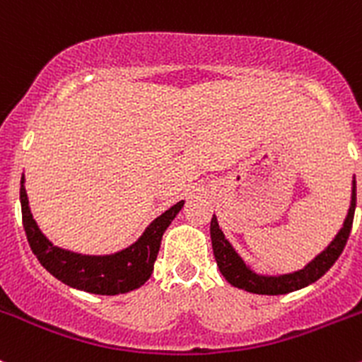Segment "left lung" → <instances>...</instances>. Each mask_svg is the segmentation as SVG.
I'll return each mask as SVG.
<instances>
[{
	"mask_svg": "<svg viewBox=\"0 0 362 362\" xmlns=\"http://www.w3.org/2000/svg\"><path fill=\"white\" fill-rule=\"evenodd\" d=\"M354 211H356V180H354L352 187V202H350L349 214H346L345 222H343V228L339 229V233L334 236L333 242L327 245V249L320 252L312 262H308V264L303 269H299V272L287 273V275L279 276H264L252 272L249 266L243 262V259L236 254V250L233 249L231 243L226 240L224 233L218 228L217 217L214 215L210 224V236L215 261H217V266L218 269H221L222 275H224V279L228 280L231 286L247 291V293L268 296L293 293V291L303 289V287L317 282V280L334 264V261H337L339 254L345 249L346 240H349L350 229H352L354 222Z\"/></svg>",
	"mask_w": 362,
	"mask_h": 362,
	"instance_id": "obj_1",
	"label": "left lung"
}]
</instances>
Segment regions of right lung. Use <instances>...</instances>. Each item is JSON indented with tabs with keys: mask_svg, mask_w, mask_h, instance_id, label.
Segmentation results:
<instances>
[{
	"mask_svg": "<svg viewBox=\"0 0 362 362\" xmlns=\"http://www.w3.org/2000/svg\"><path fill=\"white\" fill-rule=\"evenodd\" d=\"M21 184L23 226L33 254L36 255L40 264L57 280L93 294H124L144 286L154 272V262L164 231L184 206V202L173 204L170 210L159 215L145 229L144 235L127 249L112 255H82L59 249L43 236L29 210L24 177Z\"/></svg>",
	"mask_w": 362,
	"mask_h": 362,
	"instance_id": "add662e5",
	"label": "right lung"
}]
</instances>
